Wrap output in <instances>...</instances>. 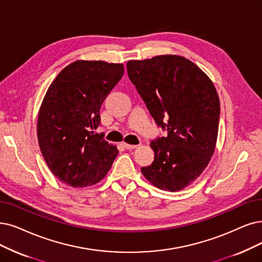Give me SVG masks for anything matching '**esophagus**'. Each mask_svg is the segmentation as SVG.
Instances as JSON below:
<instances>
[{
    "label": "esophagus",
    "instance_id": "esophagus-1",
    "mask_svg": "<svg viewBox=\"0 0 262 262\" xmlns=\"http://www.w3.org/2000/svg\"><path fill=\"white\" fill-rule=\"evenodd\" d=\"M122 146L125 149H134L138 147V145H131V144H127V143H122Z\"/></svg>",
    "mask_w": 262,
    "mask_h": 262
}]
</instances>
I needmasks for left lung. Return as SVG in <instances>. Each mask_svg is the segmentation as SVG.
Listing matches in <instances>:
<instances>
[{
    "mask_svg": "<svg viewBox=\"0 0 262 262\" xmlns=\"http://www.w3.org/2000/svg\"><path fill=\"white\" fill-rule=\"evenodd\" d=\"M127 70L156 123L167 131L151 141L155 160L141 171L159 189L182 190L214 154L221 115L217 91L200 68L181 56L131 60Z\"/></svg>",
    "mask_w": 262,
    "mask_h": 262,
    "instance_id": "left-lung-1",
    "label": "left lung"
}]
</instances>
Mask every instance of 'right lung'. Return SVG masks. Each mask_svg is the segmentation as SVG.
Listing matches in <instances>:
<instances>
[{
    "label": "right lung",
    "instance_id": "obj_1",
    "mask_svg": "<svg viewBox=\"0 0 262 262\" xmlns=\"http://www.w3.org/2000/svg\"><path fill=\"white\" fill-rule=\"evenodd\" d=\"M124 72L121 63L78 60L51 82L37 119L38 145L57 179L87 187L107 174L118 155L116 146L96 133L100 108Z\"/></svg>",
    "mask_w": 262,
    "mask_h": 262
}]
</instances>
